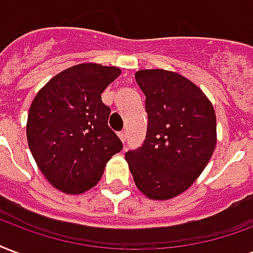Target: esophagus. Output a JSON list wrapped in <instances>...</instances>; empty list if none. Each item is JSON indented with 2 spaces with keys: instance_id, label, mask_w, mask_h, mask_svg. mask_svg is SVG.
<instances>
[{
  "instance_id": "esophagus-1",
  "label": "esophagus",
  "mask_w": 253,
  "mask_h": 253,
  "mask_svg": "<svg viewBox=\"0 0 253 253\" xmlns=\"http://www.w3.org/2000/svg\"><path fill=\"white\" fill-rule=\"evenodd\" d=\"M119 138H121V140H122V143H126V140H127V132L125 130L121 131L119 132Z\"/></svg>"
}]
</instances>
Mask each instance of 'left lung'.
I'll list each match as a JSON object with an SVG mask.
<instances>
[{
    "instance_id": "obj_1",
    "label": "left lung",
    "mask_w": 253,
    "mask_h": 253,
    "mask_svg": "<svg viewBox=\"0 0 253 253\" xmlns=\"http://www.w3.org/2000/svg\"><path fill=\"white\" fill-rule=\"evenodd\" d=\"M146 95L143 144L126 152L135 186L150 199L182 194L206 169L216 146V115L204 92L173 71L135 73Z\"/></svg>"
}]
</instances>
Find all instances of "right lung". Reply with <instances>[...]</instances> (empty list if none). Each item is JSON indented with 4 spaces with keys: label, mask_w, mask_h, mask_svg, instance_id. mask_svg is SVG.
Returning <instances> with one entry per match:
<instances>
[{
    "label": "right lung",
    "mask_w": 253,
    "mask_h": 253,
    "mask_svg": "<svg viewBox=\"0 0 253 253\" xmlns=\"http://www.w3.org/2000/svg\"><path fill=\"white\" fill-rule=\"evenodd\" d=\"M121 70L81 63L53 77L33 99L26 136L37 166L51 186L82 194L102 178L123 144L109 127L101 94Z\"/></svg>",
    "instance_id": "obj_1"
}]
</instances>
